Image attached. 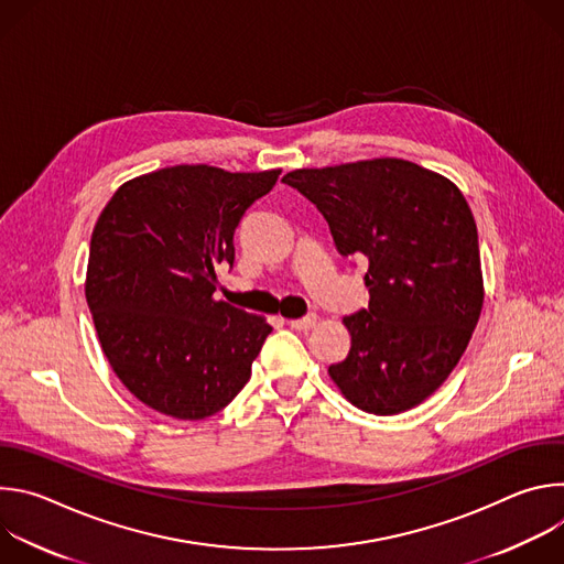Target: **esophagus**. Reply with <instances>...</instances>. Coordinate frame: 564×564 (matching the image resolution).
Here are the masks:
<instances>
[{"mask_svg":"<svg viewBox=\"0 0 564 564\" xmlns=\"http://www.w3.org/2000/svg\"><path fill=\"white\" fill-rule=\"evenodd\" d=\"M288 324L294 330H310L316 326V314H305L301 318H292V321H288Z\"/></svg>","mask_w":564,"mask_h":564,"instance_id":"esophagus-1","label":"esophagus"}]
</instances>
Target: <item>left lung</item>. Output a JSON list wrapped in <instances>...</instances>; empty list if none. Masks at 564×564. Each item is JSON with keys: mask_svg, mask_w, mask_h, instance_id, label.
Instances as JSON below:
<instances>
[{"mask_svg": "<svg viewBox=\"0 0 564 564\" xmlns=\"http://www.w3.org/2000/svg\"><path fill=\"white\" fill-rule=\"evenodd\" d=\"M283 183L324 214L341 257L368 261L370 301L344 316L350 352L330 379L372 415L422 404L457 366L485 303L466 198L401 158L294 170Z\"/></svg>", "mask_w": 564, "mask_h": 564, "instance_id": "8db88e82", "label": "left lung"}]
</instances>
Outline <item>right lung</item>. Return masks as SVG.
Segmentation results:
<instances>
[{"instance_id":"obj_1","label":"right lung","mask_w":564,"mask_h":564,"mask_svg":"<svg viewBox=\"0 0 564 564\" xmlns=\"http://www.w3.org/2000/svg\"><path fill=\"white\" fill-rule=\"evenodd\" d=\"M279 174L176 165L127 181L102 209L85 294L102 352L144 406L205 420L248 383L272 326L216 301L214 268L234 263L240 218Z\"/></svg>"}]
</instances>
